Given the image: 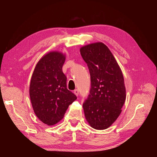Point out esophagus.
I'll return each instance as SVG.
<instances>
[{
    "label": "esophagus",
    "mask_w": 157,
    "mask_h": 157,
    "mask_svg": "<svg viewBox=\"0 0 157 157\" xmlns=\"http://www.w3.org/2000/svg\"><path fill=\"white\" fill-rule=\"evenodd\" d=\"M73 93H74V94L76 95V96H78V94H79V90L78 89H75L74 91H73Z\"/></svg>",
    "instance_id": "1"
}]
</instances>
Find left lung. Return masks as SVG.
<instances>
[{
  "instance_id": "left-lung-1",
  "label": "left lung",
  "mask_w": 157,
  "mask_h": 157,
  "mask_svg": "<svg viewBox=\"0 0 157 157\" xmlns=\"http://www.w3.org/2000/svg\"><path fill=\"white\" fill-rule=\"evenodd\" d=\"M80 53L87 63L91 81L90 94L83 104L85 117L94 129H107L121 114L126 98L122 71L102 42L82 46Z\"/></svg>"
}]
</instances>
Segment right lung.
Returning <instances> with one entry per match:
<instances>
[{"label": "right lung", "mask_w": 157, "mask_h": 157, "mask_svg": "<svg viewBox=\"0 0 157 157\" xmlns=\"http://www.w3.org/2000/svg\"><path fill=\"white\" fill-rule=\"evenodd\" d=\"M65 55L49 52L36 65L29 85V96L37 117L45 124L53 125L64 117L68 106L77 99L67 88V77L62 67Z\"/></svg>", "instance_id": "add662e5"}]
</instances>
